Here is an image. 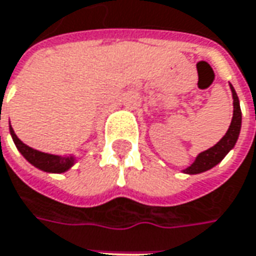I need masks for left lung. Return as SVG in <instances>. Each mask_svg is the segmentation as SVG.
Listing matches in <instances>:
<instances>
[{"label": "left lung", "mask_w": 256, "mask_h": 256, "mask_svg": "<svg viewBox=\"0 0 256 256\" xmlns=\"http://www.w3.org/2000/svg\"><path fill=\"white\" fill-rule=\"evenodd\" d=\"M230 88H231V92H232L234 114L231 124L226 130L225 136L216 146H212L206 152L200 153L196 157L194 163L188 166L187 168H184L182 172H186V174H200V172H207L210 168L216 167V164L220 163L225 156L234 148V146L238 140V136H240V132H241L242 113H241V108H240V99H238L236 92H235V89H234V86L231 84H230Z\"/></svg>", "instance_id": "left-lung-1"}]
</instances>
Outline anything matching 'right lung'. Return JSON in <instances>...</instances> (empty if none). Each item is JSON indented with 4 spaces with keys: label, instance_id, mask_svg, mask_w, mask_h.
<instances>
[{
    "label": "right lung",
    "instance_id": "right-lung-1",
    "mask_svg": "<svg viewBox=\"0 0 256 256\" xmlns=\"http://www.w3.org/2000/svg\"><path fill=\"white\" fill-rule=\"evenodd\" d=\"M10 133H11V137H12L16 148L25 157V160L30 162L32 166H35L36 168H40L42 172L60 174V172H68L75 164V156L49 154V153H44V152L35 150V148H32L30 146H26L16 137L14 128H11V124H10Z\"/></svg>",
    "mask_w": 256,
    "mask_h": 256
}]
</instances>
